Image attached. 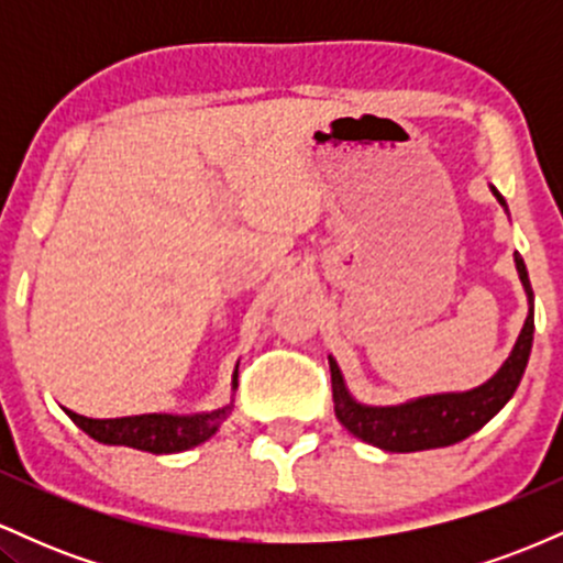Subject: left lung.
<instances>
[{
    "mask_svg": "<svg viewBox=\"0 0 563 563\" xmlns=\"http://www.w3.org/2000/svg\"><path fill=\"white\" fill-rule=\"evenodd\" d=\"M493 196L500 200L503 209L508 211L506 198H503L495 187ZM514 262L516 269H519L521 286L527 290L529 314L506 363L500 365V371H497L493 378L484 380L476 389L429 394V397L410 399V402L402 405L373 407L357 402V399L349 394L339 365H335L333 357H328V363H331L335 418H339L349 434H354L357 439H363V442L373 444V448H380L386 452L450 448V444L463 442V439L474 434V431H479L489 418H495L497 412L506 407L508 399L514 397L521 376H525L534 335V294L532 286H529L525 260H521L519 254H514Z\"/></svg>",
    "mask_w": 563,
    "mask_h": 563,
    "instance_id": "8db88e82",
    "label": "left lung"
}]
</instances>
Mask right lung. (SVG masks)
<instances>
[{"instance_id":"1","label":"right lung","mask_w":563,"mask_h":563,"mask_svg":"<svg viewBox=\"0 0 563 563\" xmlns=\"http://www.w3.org/2000/svg\"><path fill=\"white\" fill-rule=\"evenodd\" d=\"M235 376H232V389H235ZM232 405L222 410L198 412V416H169V412H147V416L129 418H84L79 412L66 410L84 434L102 444H124V448L145 450L153 455H166V452H183L196 448L217 434L219 423L228 418Z\"/></svg>"}]
</instances>
